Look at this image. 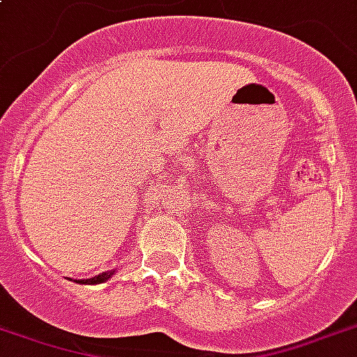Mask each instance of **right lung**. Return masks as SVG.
Returning <instances> with one entry per match:
<instances>
[{
	"label": "right lung",
	"mask_w": 357,
	"mask_h": 357,
	"mask_svg": "<svg viewBox=\"0 0 357 357\" xmlns=\"http://www.w3.org/2000/svg\"><path fill=\"white\" fill-rule=\"evenodd\" d=\"M114 275V271H105V273H100V275L97 277H91V279H86V281H76V282H82V284H99V282H105L108 281L110 277Z\"/></svg>",
	"instance_id": "add662e5"
}]
</instances>
